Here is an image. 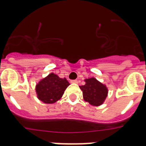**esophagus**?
I'll use <instances>...</instances> for the list:
<instances>
[{
    "label": "esophagus",
    "instance_id": "1",
    "mask_svg": "<svg viewBox=\"0 0 146 146\" xmlns=\"http://www.w3.org/2000/svg\"><path fill=\"white\" fill-rule=\"evenodd\" d=\"M70 82H71V83H76H76H78V80H71Z\"/></svg>",
    "mask_w": 146,
    "mask_h": 146
}]
</instances>
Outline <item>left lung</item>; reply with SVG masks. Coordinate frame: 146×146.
<instances>
[{
    "instance_id": "obj_1",
    "label": "left lung",
    "mask_w": 146,
    "mask_h": 146,
    "mask_svg": "<svg viewBox=\"0 0 146 146\" xmlns=\"http://www.w3.org/2000/svg\"><path fill=\"white\" fill-rule=\"evenodd\" d=\"M85 82L84 86H80L85 101L93 106H99L103 104L108 96L106 86L93 77L85 80Z\"/></svg>"
}]
</instances>
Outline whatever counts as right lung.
Returning a JSON list of instances; mask_svg holds the SVG:
<instances>
[{"label":"right lung","instance_id":"add662e5","mask_svg":"<svg viewBox=\"0 0 146 146\" xmlns=\"http://www.w3.org/2000/svg\"><path fill=\"white\" fill-rule=\"evenodd\" d=\"M69 85L66 78L62 79L51 73L36 85L38 98L45 104H53L62 97Z\"/></svg>","mask_w":146,"mask_h":146}]
</instances>
